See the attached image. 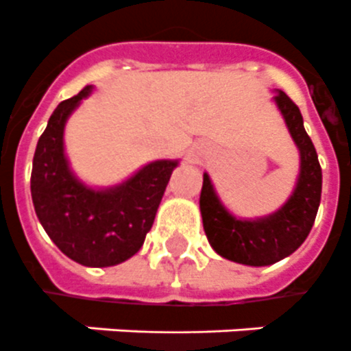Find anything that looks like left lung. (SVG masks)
<instances>
[{"label": "left lung", "instance_id": "obj_1", "mask_svg": "<svg viewBox=\"0 0 351 351\" xmlns=\"http://www.w3.org/2000/svg\"><path fill=\"white\" fill-rule=\"evenodd\" d=\"M276 103L301 150V176L288 203L265 219H235L219 203L208 176H203L199 206L204 234L221 257L241 265H274L293 254L310 234L321 203L322 170L315 147L302 125L301 110L285 92L277 94Z\"/></svg>", "mask_w": 351, "mask_h": 351}]
</instances>
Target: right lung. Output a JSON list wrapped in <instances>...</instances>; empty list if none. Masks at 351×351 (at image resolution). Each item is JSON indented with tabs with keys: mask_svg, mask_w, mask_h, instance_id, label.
<instances>
[{
	"mask_svg": "<svg viewBox=\"0 0 351 351\" xmlns=\"http://www.w3.org/2000/svg\"><path fill=\"white\" fill-rule=\"evenodd\" d=\"M88 92L90 86H85L52 112L34 154L30 192L36 215L54 245L80 265L103 268L139 252L178 162H150L121 186L103 192L75 181L63 154V128Z\"/></svg>",
	"mask_w": 351,
	"mask_h": 351,
	"instance_id": "add662e5",
	"label": "right lung"
}]
</instances>
